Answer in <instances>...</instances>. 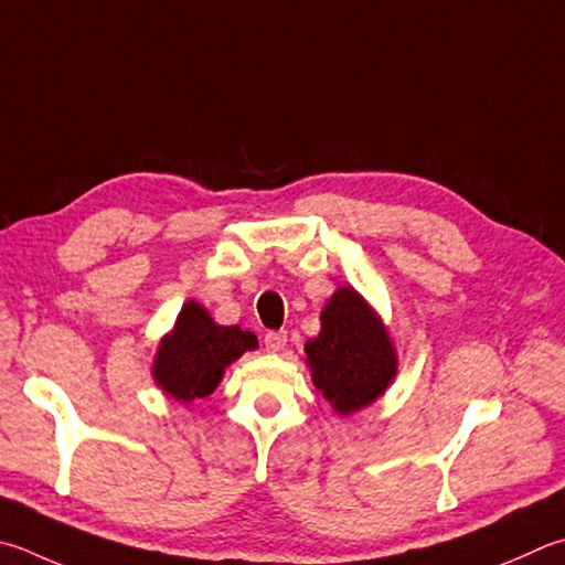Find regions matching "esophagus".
Wrapping results in <instances>:
<instances>
[{"label":"esophagus","mask_w":565,"mask_h":565,"mask_svg":"<svg viewBox=\"0 0 565 565\" xmlns=\"http://www.w3.org/2000/svg\"><path fill=\"white\" fill-rule=\"evenodd\" d=\"M286 343H289V335H286V331H271L264 335V345L269 353H281Z\"/></svg>","instance_id":"esophagus-1"}]
</instances>
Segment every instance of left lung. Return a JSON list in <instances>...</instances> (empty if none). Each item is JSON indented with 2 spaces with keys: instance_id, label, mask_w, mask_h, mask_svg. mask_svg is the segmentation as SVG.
Here are the masks:
<instances>
[{
  "instance_id": "obj_1",
  "label": "left lung",
  "mask_w": 565,
  "mask_h": 565,
  "mask_svg": "<svg viewBox=\"0 0 565 565\" xmlns=\"http://www.w3.org/2000/svg\"><path fill=\"white\" fill-rule=\"evenodd\" d=\"M311 381L335 415L373 405L397 375V351L385 321L353 286H338L321 309V331L303 345Z\"/></svg>"
}]
</instances>
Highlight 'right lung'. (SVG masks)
Segmentation results:
<instances>
[{
  "mask_svg": "<svg viewBox=\"0 0 565 565\" xmlns=\"http://www.w3.org/2000/svg\"><path fill=\"white\" fill-rule=\"evenodd\" d=\"M259 341L242 326H220L200 301H188L180 309L175 326L160 338L150 375L168 397L190 405L207 397L222 383L227 367Z\"/></svg>",
  "mask_w": 565,
  "mask_h": 565,
  "instance_id": "add662e5",
  "label": "right lung"
}]
</instances>
